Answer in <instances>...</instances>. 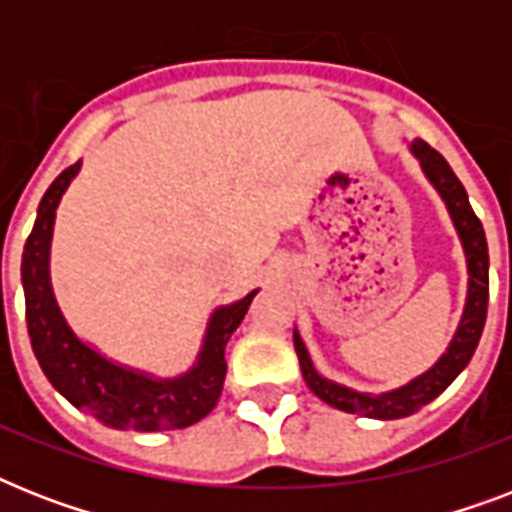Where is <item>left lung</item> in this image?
I'll list each match as a JSON object with an SVG mask.
<instances>
[{"instance_id":"1","label":"left lung","mask_w":512,"mask_h":512,"mask_svg":"<svg viewBox=\"0 0 512 512\" xmlns=\"http://www.w3.org/2000/svg\"><path fill=\"white\" fill-rule=\"evenodd\" d=\"M412 154L420 159V167L425 172L433 188L441 193L446 209L454 220V228L460 233L462 249L468 257V300H465V311H462L460 327L454 332L449 348L436 364L430 366L428 372L420 374L417 380H412L404 388L390 390V393H356V390L337 385V382L327 380L316 372L305 342L300 340L295 329V350L300 358V369L308 382V388L324 401V404L342 409L350 414H364V417H374V420H398V417H409L425 404H430L433 398L441 396L454 377L468 366V361L476 353V345L481 340L486 324V305H489V247H486V233L481 220L476 217L473 207H470L468 193L452 172L449 162L438 154L436 148H430L425 140H414Z\"/></svg>"}]
</instances>
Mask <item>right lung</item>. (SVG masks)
Returning a JSON list of instances; mask_svg holds the SVG:
<instances>
[{
    "label": "right lung",
    "mask_w": 512,
    "mask_h": 512,
    "mask_svg": "<svg viewBox=\"0 0 512 512\" xmlns=\"http://www.w3.org/2000/svg\"><path fill=\"white\" fill-rule=\"evenodd\" d=\"M79 164L82 162L71 164L52 180L36 209L34 231L23 247L20 279L26 295L28 337L36 361L60 396L108 428L140 430V433L188 428L201 417H207L223 393L225 369H228L225 345L244 319L257 289L212 313L199 358L180 377L156 380L151 374L135 372L100 356L98 350L79 340L74 329L68 327L50 284L55 209L68 183L79 172Z\"/></svg>",
    "instance_id": "right-lung-1"
}]
</instances>
